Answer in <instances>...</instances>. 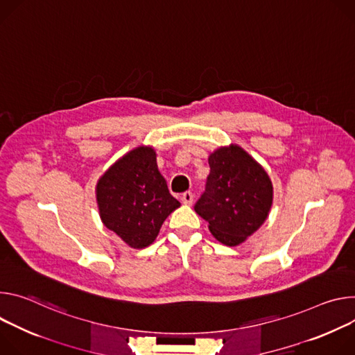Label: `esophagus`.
I'll list each match as a JSON object with an SVG mask.
<instances>
[{
    "mask_svg": "<svg viewBox=\"0 0 355 355\" xmlns=\"http://www.w3.org/2000/svg\"><path fill=\"white\" fill-rule=\"evenodd\" d=\"M182 203L183 205H187V206H190L191 203H193V199H194V196H193V193L191 191H184L183 194H182Z\"/></svg>",
    "mask_w": 355,
    "mask_h": 355,
    "instance_id": "esophagus-1",
    "label": "esophagus"
}]
</instances>
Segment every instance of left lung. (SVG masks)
Listing matches in <instances>:
<instances>
[{
  "label": "left lung",
  "mask_w": 355,
  "mask_h": 355,
  "mask_svg": "<svg viewBox=\"0 0 355 355\" xmlns=\"http://www.w3.org/2000/svg\"><path fill=\"white\" fill-rule=\"evenodd\" d=\"M206 191L194 206L221 244H243L266 220L273 187L265 169L241 146H221L209 156Z\"/></svg>",
  "instance_id": "8db88e82"
}]
</instances>
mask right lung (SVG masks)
I'll return each instance as SVG.
<instances>
[{
	"instance_id": "1",
	"label": "right lung",
	"mask_w": 355,
	"mask_h": 355,
	"mask_svg": "<svg viewBox=\"0 0 355 355\" xmlns=\"http://www.w3.org/2000/svg\"><path fill=\"white\" fill-rule=\"evenodd\" d=\"M96 196L103 224L137 250L150 245L180 206L157 171L150 146H138L110 166L97 182Z\"/></svg>"
}]
</instances>
